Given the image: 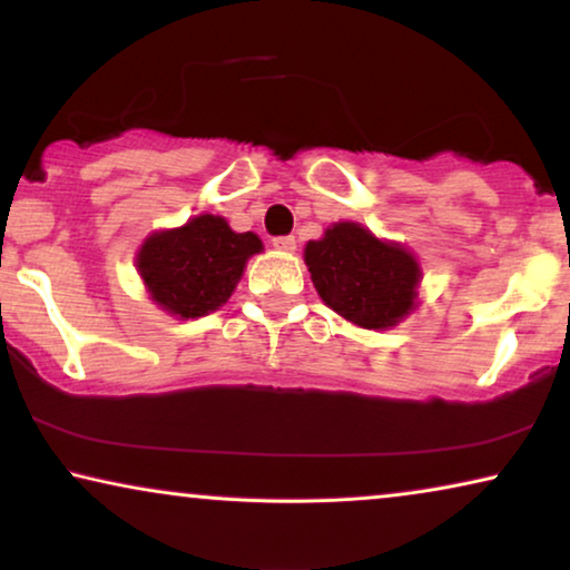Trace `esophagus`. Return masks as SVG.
<instances>
[{
  "mask_svg": "<svg viewBox=\"0 0 570 570\" xmlns=\"http://www.w3.org/2000/svg\"><path fill=\"white\" fill-rule=\"evenodd\" d=\"M272 246L277 248V252H283V254H293L295 252V238L293 236H277L275 240H272Z\"/></svg>",
  "mask_w": 570,
  "mask_h": 570,
  "instance_id": "1",
  "label": "esophagus"
}]
</instances>
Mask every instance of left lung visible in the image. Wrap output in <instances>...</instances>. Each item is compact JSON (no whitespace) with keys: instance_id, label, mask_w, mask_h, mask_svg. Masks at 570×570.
Returning a JSON list of instances; mask_svg holds the SVG:
<instances>
[{"instance_id":"left-lung-1","label":"left lung","mask_w":570,"mask_h":570,"mask_svg":"<svg viewBox=\"0 0 570 570\" xmlns=\"http://www.w3.org/2000/svg\"><path fill=\"white\" fill-rule=\"evenodd\" d=\"M303 259L318 298L361 330H392L417 308V256L361 223L330 225L322 238L308 240Z\"/></svg>"}]
</instances>
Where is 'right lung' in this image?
I'll list each match as a JSON object with an SVG mask.
<instances>
[{"mask_svg": "<svg viewBox=\"0 0 570 570\" xmlns=\"http://www.w3.org/2000/svg\"><path fill=\"white\" fill-rule=\"evenodd\" d=\"M259 252L256 233H236L225 217L205 213L181 228L150 233L135 262L155 306L186 322L228 303L246 262Z\"/></svg>", "mask_w": 570, "mask_h": 570, "instance_id": "obj_1", "label": "right lung"}]
</instances>
